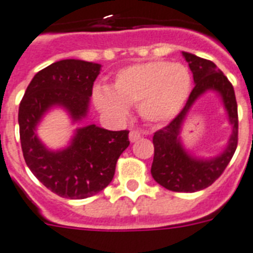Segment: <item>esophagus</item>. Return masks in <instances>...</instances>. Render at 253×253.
<instances>
[{"instance_id":"esophagus-1","label":"esophagus","mask_w":253,"mask_h":253,"mask_svg":"<svg viewBox=\"0 0 253 253\" xmlns=\"http://www.w3.org/2000/svg\"><path fill=\"white\" fill-rule=\"evenodd\" d=\"M140 137H141V135H140L139 131L132 130V131H130V133H128V139H130L131 143H135V141H137Z\"/></svg>"}]
</instances>
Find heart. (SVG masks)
<instances>
[{
	"label": "heart",
	"mask_w": 253,
	"mask_h": 253,
	"mask_svg": "<svg viewBox=\"0 0 253 253\" xmlns=\"http://www.w3.org/2000/svg\"><path fill=\"white\" fill-rule=\"evenodd\" d=\"M192 91V74L185 65L169 61L132 64L116 74L113 87L94 88L96 107L116 120H126L128 105H139L140 116L152 123L172 120Z\"/></svg>",
	"instance_id": "obj_1"
}]
</instances>
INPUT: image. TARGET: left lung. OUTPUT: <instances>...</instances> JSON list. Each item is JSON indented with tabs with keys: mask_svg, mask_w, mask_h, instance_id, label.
I'll return each instance as SVG.
<instances>
[{
	"mask_svg": "<svg viewBox=\"0 0 253 253\" xmlns=\"http://www.w3.org/2000/svg\"><path fill=\"white\" fill-rule=\"evenodd\" d=\"M182 56L192 71L195 86L179 116L169 126L154 133V158L150 172L153 179L163 188L172 192L193 193L211 185L234 156L238 144V108L234 88L215 63L185 51H182ZM207 92H215L220 97L232 126V133L224 149L212 157L192 153L186 149L181 137L187 114L196 100Z\"/></svg>",
	"mask_w": 253,
	"mask_h": 253,
	"instance_id": "8db88e82",
	"label": "left lung"
}]
</instances>
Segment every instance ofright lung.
<instances>
[{
    "instance_id": "1",
    "label": "right lung",
    "mask_w": 253,
    "mask_h": 253,
    "mask_svg": "<svg viewBox=\"0 0 253 253\" xmlns=\"http://www.w3.org/2000/svg\"><path fill=\"white\" fill-rule=\"evenodd\" d=\"M101 64L64 59L32 78L19 107V131L25 163L51 192L63 198L97 194L113 180L117 159L125 152L128 131L96 125L77 127L63 148L51 149L38 137V126L52 109H63L72 125L84 122L90 110L92 86Z\"/></svg>"
}]
</instances>
